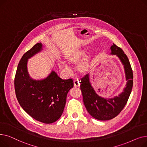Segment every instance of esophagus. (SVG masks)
Instances as JSON below:
<instances>
[{"label":"esophagus","mask_w":147,"mask_h":147,"mask_svg":"<svg viewBox=\"0 0 147 147\" xmlns=\"http://www.w3.org/2000/svg\"><path fill=\"white\" fill-rule=\"evenodd\" d=\"M74 85L75 87H79L80 86V82L78 80H74Z\"/></svg>","instance_id":"esophagus-1"}]
</instances>
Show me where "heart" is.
<instances>
[{"mask_svg": "<svg viewBox=\"0 0 147 147\" xmlns=\"http://www.w3.org/2000/svg\"><path fill=\"white\" fill-rule=\"evenodd\" d=\"M86 52V49H80L69 53L65 56L66 62L69 65H74L79 61L77 65V70L80 73H85L88 71L92 58L90 53L85 55ZM59 67L63 71H68L69 69V67L64 63H60Z\"/></svg>", "mask_w": 147, "mask_h": 147, "instance_id": "heart-1", "label": "heart"}]
</instances>
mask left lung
<instances>
[{
    "mask_svg": "<svg viewBox=\"0 0 147 147\" xmlns=\"http://www.w3.org/2000/svg\"><path fill=\"white\" fill-rule=\"evenodd\" d=\"M111 51L112 55H116L124 65L127 84L124 91L118 96L105 99L96 94L89 81V74L81 79L80 89L83 103L88 113L99 120H109L117 116L124 109L133 86V71L127 57L123 51L113 43Z\"/></svg>",
    "mask_w": 147,
    "mask_h": 147,
    "instance_id": "left-lung-1",
    "label": "left lung"
}]
</instances>
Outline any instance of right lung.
Wrapping results in <instances>:
<instances>
[{
    "label": "right lung",
    "instance_id": "obj_1",
    "mask_svg": "<svg viewBox=\"0 0 147 147\" xmlns=\"http://www.w3.org/2000/svg\"><path fill=\"white\" fill-rule=\"evenodd\" d=\"M42 49V43H36L22 57L15 74V91L19 104L28 114L38 121L50 124L61 116L67 94L74 83L71 79H61L53 71L42 80L30 78L28 59Z\"/></svg>",
    "mask_w": 147,
    "mask_h": 147
}]
</instances>
